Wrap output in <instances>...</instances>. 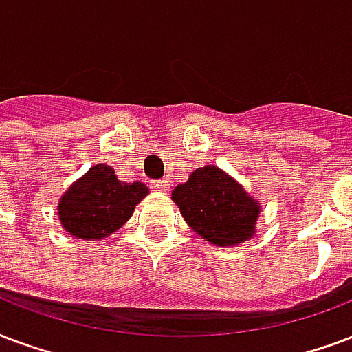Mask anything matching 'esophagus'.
I'll list each match as a JSON object with an SVG mask.
<instances>
[{
  "instance_id": "obj_1",
  "label": "esophagus",
  "mask_w": 352,
  "mask_h": 352,
  "mask_svg": "<svg viewBox=\"0 0 352 352\" xmlns=\"http://www.w3.org/2000/svg\"><path fill=\"white\" fill-rule=\"evenodd\" d=\"M152 189L160 192H168L170 186H168V182H165V179H160V182H154V184H152Z\"/></svg>"
}]
</instances>
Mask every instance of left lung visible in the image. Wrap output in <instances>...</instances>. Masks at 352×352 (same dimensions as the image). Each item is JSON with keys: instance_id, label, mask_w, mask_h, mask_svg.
<instances>
[{"instance_id": "8db88e82", "label": "left lung", "mask_w": 352, "mask_h": 352, "mask_svg": "<svg viewBox=\"0 0 352 352\" xmlns=\"http://www.w3.org/2000/svg\"><path fill=\"white\" fill-rule=\"evenodd\" d=\"M186 223L198 236L219 247L247 241L254 234L260 206L219 166L197 168L173 191Z\"/></svg>"}]
</instances>
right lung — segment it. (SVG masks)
Instances as JSON below:
<instances>
[{
	"label": "right lung",
	"mask_w": 352,
	"mask_h": 352,
	"mask_svg": "<svg viewBox=\"0 0 352 352\" xmlns=\"http://www.w3.org/2000/svg\"><path fill=\"white\" fill-rule=\"evenodd\" d=\"M148 195L141 182L122 184L109 165H94L59 202V219L66 232L79 239H102L128 221Z\"/></svg>",
	"instance_id": "obj_1"
}]
</instances>
